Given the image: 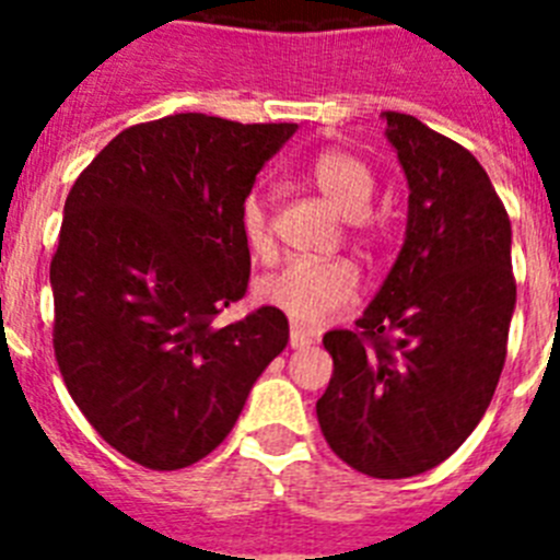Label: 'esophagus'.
Masks as SVG:
<instances>
[{"label":"esophagus","mask_w":560,"mask_h":560,"mask_svg":"<svg viewBox=\"0 0 560 560\" xmlns=\"http://www.w3.org/2000/svg\"><path fill=\"white\" fill-rule=\"evenodd\" d=\"M316 341V334L311 328H305V325L300 323H291V348H308V345H314Z\"/></svg>","instance_id":"34e87169"}]
</instances>
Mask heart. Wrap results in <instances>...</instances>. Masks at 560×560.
I'll list each match as a JSON object with an SVG mask.
<instances>
[{
	"instance_id": "b5f03b06",
	"label": "heart",
	"mask_w": 560,
	"mask_h": 560,
	"mask_svg": "<svg viewBox=\"0 0 560 560\" xmlns=\"http://www.w3.org/2000/svg\"><path fill=\"white\" fill-rule=\"evenodd\" d=\"M305 179L323 190L341 212L353 215V226L361 237H375L381 230V215L364 210L375 192V173L359 153L348 148H325L303 165ZM237 230L246 249L255 257L271 252V230L266 201L249 192L237 210ZM359 266L348 257H291L280 269L260 277L257 294L275 308L294 316L296 323H325L330 314L341 311L359 296Z\"/></svg>"
}]
</instances>
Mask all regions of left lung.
Here are the masks:
<instances>
[{
    "mask_svg": "<svg viewBox=\"0 0 560 560\" xmlns=\"http://www.w3.org/2000/svg\"><path fill=\"white\" fill-rule=\"evenodd\" d=\"M409 182L407 241L334 359L316 418L339 459L375 479L423 474L477 429L508 355L516 277L511 219L459 142L387 112Z\"/></svg>",
    "mask_w": 560,
    "mask_h": 560,
    "instance_id": "1",
    "label": "left lung"
}]
</instances>
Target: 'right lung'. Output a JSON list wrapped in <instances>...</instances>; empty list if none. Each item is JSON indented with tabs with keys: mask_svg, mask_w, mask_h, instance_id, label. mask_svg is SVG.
<instances>
[{
	"mask_svg": "<svg viewBox=\"0 0 560 560\" xmlns=\"http://www.w3.org/2000/svg\"><path fill=\"white\" fill-rule=\"evenodd\" d=\"M294 131L171 114L117 133L69 190L49 264L58 370L92 429L142 468L207 457L289 345L275 305L215 319L249 283L241 201Z\"/></svg>",
	"mask_w": 560,
	"mask_h": 560,
	"instance_id": "obj_1",
	"label": "right lung"
}]
</instances>
